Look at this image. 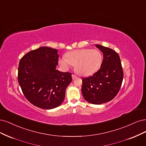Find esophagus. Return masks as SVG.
I'll return each mask as SVG.
<instances>
[{
	"label": "esophagus",
	"instance_id": "34e87169",
	"mask_svg": "<svg viewBox=\"0 0 146 146\" xmlns=\"http://www.w3.org/2000/svg\"><path fill=\"white\" fill-rule=\"evenodd\" d=\"M72 76L73 79H76V78H77V76H76V75H75V74H72Z\"/></svg>",
	"mask_w": 146,
	"mask_h": 146
}]
</instances>
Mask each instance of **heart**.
Masks as SVG:
<instances>
[{"mask_svg":"<svg viewBox=\"0 0 146 146\" xmlns=\"http://www.w3.org/2000/svg\"><path fill=\"white\" fill-rule=\"evenodd\" d=\"M102 55L98 50L81 49L73 50L61 58L59 63L63 68L67 69L74 65V70L80 75L88 76L95 73L100 68Z\"/></svg>","mask_w":146,"mask_h":146,"instance_id":"b5f03b06","label":"heart"}]
</instances>
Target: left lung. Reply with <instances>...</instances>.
Masks as SVG:
<instances>
[{"mask_svg":"<svg viewBox=\"0 0 146 146\" xmlns=\"http://www.w3.org/2000/svg\"><path fill=\"white\" fill-rule=\"evenodd\" d=\"M103 53L100 69L92 76L82 78V93L93 104H101L113 100L119 92L123 80V70L119 54L111 48L96 45Z\"/></svg>","mask_w":146,"mask_h":146,"instance_id":"obj_1","label":"left lung"}]
</instances>
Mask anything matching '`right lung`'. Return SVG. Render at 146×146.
<instances>
[{
	"label": "right lung",
	"instance_id": "obj_1",
	"mask_svg": "<svg viewBox=\"0 0 146 146\" xmlns=\"http://www.w3.org/2000/svg\"><path fill=\"white\" fill-rule=\"evenodd\" d=\"M58 50L41 46L25 54L18 67V82L23 95L34 106L52 109L64 101L72 73L56 70Z\"/></svg>",
	"mask_w": 146,
	"mask_h": 146
}]
</instances>
